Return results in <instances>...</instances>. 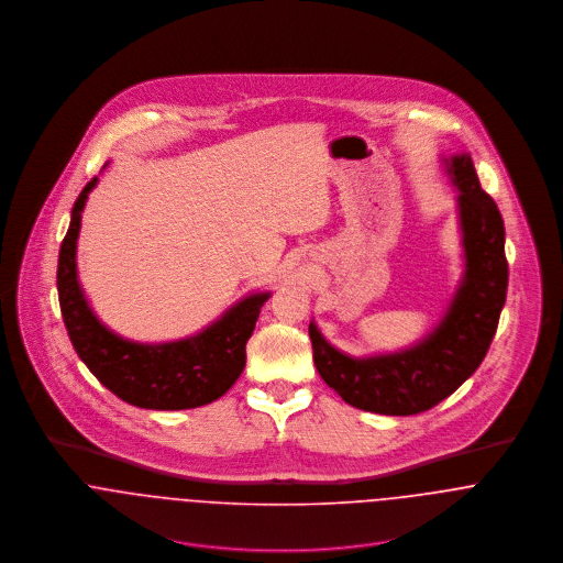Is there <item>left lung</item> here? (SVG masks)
<instances>
[{
	"mask_svg": "<svg viewBox=\"0 0 563 563\" xmlns=\"http://www.w3.org/2000/svg\"><path fill=\"white\" fill-rule=\"evenodd\" d=\"M457 195L464 277L453 301L422 340L371 357H351L331 346L310 322L314 364L342 401L375 413L411 416L451 397L477 368L496 333L507 297L505 225L479 184L471 154L444 161Z\"/></svg>",
	"mask_w": 563,
	"mask_h": 563,
	"instance_id": "left-lung-1",
	"label": "left lung"
}]
</instances>
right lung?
I'll list each match as a JSON object with an SVG mask.
<instances>
[{"instance_id": "add662e5", "label": "right lung", "mask_w": 563, "mask_h": 563, "mask_svg": "<svg viewBox=\"0 0 563 563\" xmlns=\"http://www.w3.org/2000/svg\"><path fill=\"white\" fill-rule=\"evenodd\" d=\"M92 177L74 203L71 225L58 255V299L71 344L88 371L121 401L143 409H192L221 399L241 377L262 306L271 292H253L199 333L143 344L112 333L90 310L78 279L81 210Z\"/></svg>"}]
</instances>
